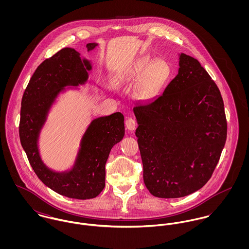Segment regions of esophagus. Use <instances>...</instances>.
<instances>
[{"label": "esophagus", "mask_w": 249, "mask_h": 249, "mask_svg": "<svg viewBox=\"0 0 249 249\" xmlns=\"http://www.w3.org/2000/svg\"><path fill=\"white\" fill-rule=\"evenodd\" d=\"M125 126H126V128H127L128 130H130V131L135 130V128H136V126H137V123H136L135 119H133V118H128V119L126 120V122H125Z\"/></svg>", "instance_id": "1"}]
</instances>
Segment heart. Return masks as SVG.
I'll return each mask as SVG.
<instances>
[{"mask_svg":"<svg viewBox=\"0 0 249 249\" xmlns=\"http://www.w3.org/2000/svg\"><path fill=\"white\" fill-rule=\"evenodd\" d=\"M171 75L172 68L168 61L162 58L153 60L149 56H143L117 71L116 83L124 85L139 78L132 96L139 102H147L163 90Z\"/></svg>","mask_w":249,"mask_h":249,"instance_id":"1","label":"heart"}]
</instances>
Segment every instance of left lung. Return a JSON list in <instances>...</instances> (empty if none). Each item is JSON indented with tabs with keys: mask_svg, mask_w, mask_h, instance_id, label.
I'll list each match as a JSON object with an SVG mask.
<instances>
[{
	"mask_svg": "<svg viewBox=\"0 0 249 249\" xmlns=\"http://www.w3.org/2000/svg\"><path fill=\"white\" fill-rule=\"evenodd\" d=\"M143 182L161 198H178L211 178L227 135L220 92L198 60L179 54L177 76L163 94L133 108Z\"/></svg>",
	"mask_w": 249,
	"mask_h": 249,
	"instance_id": "obj_1",
	"label": "left lung"
}]
</instances>
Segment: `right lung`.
<instances>
[{
    "mask_svg": "<svg viewBox=\"0 0 249 249\" xmlns=\"http://www.w3.org/2000/svg\"><path fill=\"white\" fill-rule=\"evenodd\" d=\"M97 43H88L92 51ZM92 70L89 60L74 49L64 48L43 61L33 74L22 99L19 136L30 164L38 178L55 193L76 199L94 198L106 186V164L111 148L124 136L121 112L100 117L87 127L74 164L66 172L49 169L41 159L38 140L49 111L66 86H78Z\"/></svg>",
    "mask_w": 249,
    "mask_h": 249,
    "instance_id": "obj_1",
    "label": "right lung"
}]
</instances>
